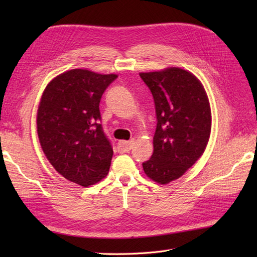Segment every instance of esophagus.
Here are the masks:
<instances>
[{
  "label": "esophagus",
  "instance_id": "esophagus-1",
  "mask_svg": "<svg viewBox=\"0 0 257 257\" xmlns=\"http://www.w3.org/2000/svg\"><path fill=\"white\" fill-rule=\"evenodd\" d=\"M134 144H135L134 139L129 140V141H120V143L118 144V150L120 152H128L133 149Z\"/></svg>",
  "mask_w": 257,
  "mask_h": 257
}]
</instances>
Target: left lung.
<instances>
[{
    "mask_svg": "<svg viewBox=\"0 0 257 257\" xmlns=\"http://www.w3.org/2000/svg\"><path fill=\"white\" fill-rule=\"evenodd\" d=\"M154 96L157 128L154 154L143 163L150 179L167 184L183 176L203 155L211 133V109L200 80L170 67L140 73Z\"/></svg>",
    "mask_w": 257,
    "mask_h": 257,
    "instance_id": "1",
    "label": "left lung"
}]
</instances>
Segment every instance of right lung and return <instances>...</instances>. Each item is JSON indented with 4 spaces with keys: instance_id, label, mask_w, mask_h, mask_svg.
I'll return each mask as SVG.
<instances>
[{
    "instance_id": "1",
    "label": "right lung",
    "mask_w": 257,
    "mask_h": 257,
    "mask_svg": "<svg viewBox=\"0 0 257 257\" xmlns=\"http://www.w3.org/2000/svg\"><path fill=\"white\" fill-rule=\"evenodd\" d=\"M118 77L72 69L47 85L37 110V135L55 170L83 187L107 176L113 155L100 123L99 102Z\"/></svg>"
}]
</instances>
